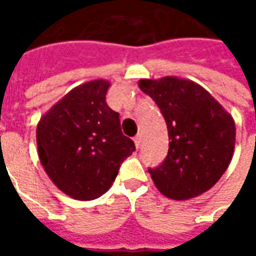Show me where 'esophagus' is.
<instances>
[{
	"mask_svg": "<svg viewBox=\"0 0 256 256\" xmlns=\"http://www.w3.org/2000/svg\"><path fill=\"white\" fill-rule=\"evenodd\" d=\"M134 142H135V146H136V148H140V146L142 145V135H141V134H138V135L134 138Z\"/></svg>",
	"mask_w": 256,
	"mask_h": 256,
	"instance_id": "34e87169",
	"label": "esophagus"
}]
</instances>
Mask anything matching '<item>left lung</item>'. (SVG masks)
<instances>
[{
  "mask_svg": "<svg viewBox=\"0 0 256 256\" xmlns=\"http://www.w3.org/2000/svg\"><path fill=\"white\" fill-rule=\"evenodd\" d=\"M138 85L158 105L168 128V155L148 170L158 191L184 201L211 190L234 155L236 130L231 115L190 80L164 76Z\"/></svg>",
  "mask_w": 256,
  "mask_h": 256,
  "instance_id": "left-lung-1",
  "label": "left lung"
}]
</instances>
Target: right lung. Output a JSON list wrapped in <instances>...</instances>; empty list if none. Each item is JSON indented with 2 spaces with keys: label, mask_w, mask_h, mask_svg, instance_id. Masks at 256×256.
<instances>
[{
  "label": "right lung",
  "mask_w": 256,
  "mask_h": 256,
  "mask_svg": "<svg viewBox=\"0 0 256 256\" xmlns=\"http://www.w3.org/2000/svg\"><path fill=\"white\" fill-rule=\"evenodd\" d=\"M110 82L95 80L74 88L36 126L40 161L68 196L91 201L108 191L121 164L135 151L121 131L120 114L105 101Z\"/></svg>",
  "instance_id": "1"
}]
</instances>
